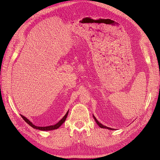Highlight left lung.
Wrapping results in <instances>:
<instances>
[{
    "instance_id": "8db88e82",
    "label": "left lung",
    "mask_w": 160,
    "mask_h": 160,
    "mask_svg": "<svg viewBox=\"0 0 160 160\" xmlns=\"http://www.w3.org/2000/svg\"><path fill=\"white\" fill-rule=\"evenodd\" d=\"M93 118H94V120H95V121H96V123H97V124H98V126H99V127H100V128H107V129H109V130H114V129H113V128H109V127H105V126L102 125V124L101 123H100V122H98V121L97 120V119H96V118H95V116H94V115H93Z\"/></svg>"
}]
</instances>
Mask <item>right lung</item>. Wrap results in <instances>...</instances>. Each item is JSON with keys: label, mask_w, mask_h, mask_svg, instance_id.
<instances>
[{"label": "right lung", "mask_w": 160, "mask_h": 160, "mask_svg": "<svg viewBox=\"0 0 160 160\" xmlns=\"http://www.w3.org/2000/svg\"><path fill=\"white\" fill-rule=\"evenodd\" d=\"M68 113H69V111L67 112V113L65 114V115L61 119V120L58 122L57 124H54V125H52V126H48V127H37V126H35L34 124H33L31 122H30L28 118H25V116H23L22 115H21V117L22 118V119L24 120H25L27 123H28L29 125L31 126L32 127H33V128H36V129H38V130H41V131H51V130H54V129H57L61 125H62L64 121H65L66 118L67 117V115H68Z\"/></svg>", "instance_id": "obj_1"}]
</instances>
